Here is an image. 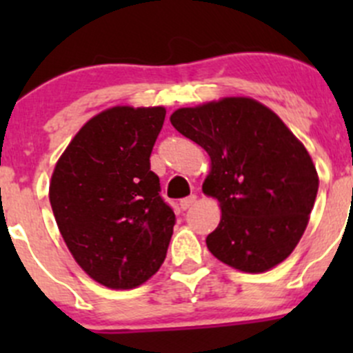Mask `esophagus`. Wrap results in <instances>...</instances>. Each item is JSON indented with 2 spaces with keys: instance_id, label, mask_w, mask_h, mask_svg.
I'll return each mask as SVG.
<instances>
[{
  "instance_id": "esophagus-1",
  "label": "esophagus",
  "mask_w": 353,
  "mask_h": 353,
  "mask_svg": "<svg viewBox=\"0 0 353 353\" xmlns=\"http://www.w3.org/2000/svg\"><path fill=\"white\" fill-rule=\"evenodd\" d=\"M194 203H196V196H194V194H191V196L181 199L179 206H181V208H183V210H188V208H190V206H193Z\"/></svg>"
}]
</instances>
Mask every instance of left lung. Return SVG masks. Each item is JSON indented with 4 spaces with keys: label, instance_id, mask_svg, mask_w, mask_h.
I'll use <instances>...</instances> for the list:
<instances>
[{
    "label": "left lung",
    "instance_id": "obj_1",
    "mask_svg": "<svg viewBox=\"0 0 353 353\" xmlns=\"http://www.w3.org/2000/svg\"><path fill=\"white\" fill-rule=\"evenodd\" d=\"M172 126L208 152L203 193L222 208L208 234L210 252L245 273H263L294 251L318 194V174L304 145L273 110L229 97L177 109Z\"/></svg>",
    "mask_w": 353,
    "mask_h": 353
}]
</instances>
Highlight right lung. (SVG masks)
I'll list each match as a JSON object with an SVG mask.
<instances>
[{
	"label": "right lung",
	"instance_id": "right-lung-1",
	"mask_svg": "<svg viewBox=\"0 0 353 353\" xmlns=\"http://www.w3.org/2000/svg\"><path fill=\"white\" fill-rule=\"evenodd\" d=\"M163 108H112L92 117L56 163L49 201L63 239L95 282L126 290L159 272L176 215L150 155Z\"/></svg>",
	"mask_w": 353,
	"mask_h": 353
}]
</instances>
